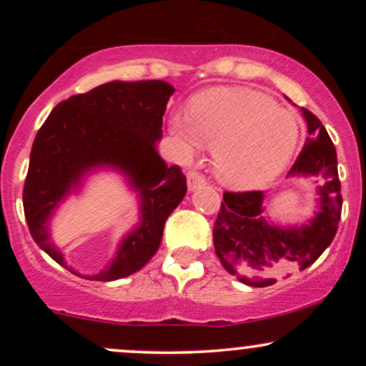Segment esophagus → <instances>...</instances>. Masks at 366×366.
I'll use <instances>...</instances> for the list:
<instances>
[{"instance_id": "esophagus-1", "label": "esophagus", "mask_w": 366, "mask_h": 366, "mask_svg": "<svg viewBox=\"0 0 366 366\" xmlns=\"http://www.w3.org/2000/svg\"><path fill=\"white\" fill-rule=\"evenodd\" d=\"M204 182H207V179H204V175L201 174V172L189 170V174H187V187H189V191H194L196 187L203 186Z\"/></svg>"}]
</instances>
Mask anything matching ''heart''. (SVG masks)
<instances>
[{
  "instance_id": "1",
  "label": "heart",
  "mask_w": 366,
  "mask_h": 366,
  "mask_svg": "<svg viewBox=\"0 0 366 366\" xmlns=\"http://www.w3.org/2000/svg\"><path fill=\"white\" fill-rule=\"evenodd\" d=\"M191 124L172 120V130L187 148L199 139L215 148L218 179L230 187L267 184L287 165L300 125L292 113L280 110L267 94L249 89H213L197 94L189 107Z\"/></svg>"
}]
</instances>
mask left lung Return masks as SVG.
I'll list each match as a JSON object with an SVG mask.
<instances>
[{
  "label": "left lung",
  "instance_id": "obj_1",
  "mask_svg": "<svg viewBox=\"0 0 366 366\" xmlns=\"http://www.w3.org/2000/svg\"><path fill=\"white\" fill-rule=\"evenodd\" d=\"M303 115L310 136L289 175H312L322 180L317 217L300 229H279L262 217V191H227L213 225V244L222 267L251 287H268L297 268H308L337 232L342 209L337 153L322 122L306 108Z\"/></svg>",
  "mask_w": 366,
  "mask_h": 366
}]
</instances>
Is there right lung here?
I'll return each instance as SVG.
<instances>
[{
	"mask_svg": "<svg viewBox=\"0 0 366 366\" xmlns=\"http://www.w3.org/2000/svg\"><path fill=\"white\" fill-rule=\"evenodd\" d=\"M174 87L163 81H113L58 103L41 125L24 186L31 236L54 262L48 218L79 179L98 165L124 170L141 196V224L124 239L115 259L94 280L127 277L153 258L167 218L186 196V175L157 153L163 115Z\"/></svg>",
	"mask_w": 366,
	"mask_h": 366,
	"instance_id": "right-lung-1",
	"label": "right lung"
}]
</instances>
